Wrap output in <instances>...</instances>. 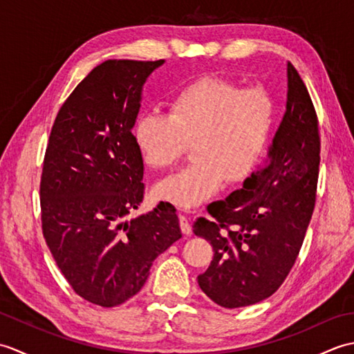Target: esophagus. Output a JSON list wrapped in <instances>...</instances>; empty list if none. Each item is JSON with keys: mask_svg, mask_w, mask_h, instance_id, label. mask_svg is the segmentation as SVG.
I'll list each match as a JSON object with an SVG mask.
<instances>
[{"mask_svg": "<svg viewBox=\"0 0 354 354\" xmlns=\"http://www.w3.org/2000/svg\"><path fill=\"white\" fill-rule=\"evenodd\" d=\"M179 227H181V231L184 232L185 236H189L192 232V225H190L189 217H187L183 213H179Z\"/></svg>", "mask_w": 354, "mask_h": 354, "instance_id": "1", "label": "esophagus"}]
</instances>
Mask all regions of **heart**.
Segmentation results:
<instances>
[{"label":"heart","mask_w":354,"mask_h":354,"mask_svg":"<svg viewBox=\"0 0 354 354\" xmlns=\"http://www.w3.org/2000/svg\"><path fill=\"white\" fill-rule=\"evenodd\" d=\"M275 115L274 95L260 85L204 76L176 89L167 114H141L132 131L141 160L153 170L171 167L193 146V161L158 184L155 196L193 208L214 196L225 178L245 181L266 153Z\"/></svg>","instance_id":"heart-1"}]
</instances>
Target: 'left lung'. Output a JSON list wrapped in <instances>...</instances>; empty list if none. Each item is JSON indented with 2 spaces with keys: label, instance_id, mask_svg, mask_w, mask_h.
<instances>
[{
  "label": "left lung",
  "instance_id": "8db88e82",
  "mask_svg": "<svg viewBox=\"0 0 354 354\" xmlns=\"http://www.w3.org/2000/svg\"><path fill=\"white\" fill-rule=\"evenodd\" d=\"M319 127L309 91L288 64V102L266 164L240 190L208 205L193 232L214 257L198 277L205 295L225 309L272 295L292 266L309 227L319 171Z\"/></svg>",
  "mask_w": 354,
  "mask_h": 354
}]
</instances>
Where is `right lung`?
Here are the masks:
<instances>
[{"label":"right lung","instance_id":"1","mask_svg":"<svg viewBox=\"0 0 354 354\" xmlns=\"http://www.w3.org/2000/svg\"><path fill=\"white\" fill-rule=\"evenodd\" d=\"M162 64L95 66L59 109L45 150L44 239L74 292L102 307L138 293L153 260L183 236L171 204L126 221L145 198L132 127L142 85Z\"/></svg>","mask_w":354,"mask_h":354}]
</instances>
